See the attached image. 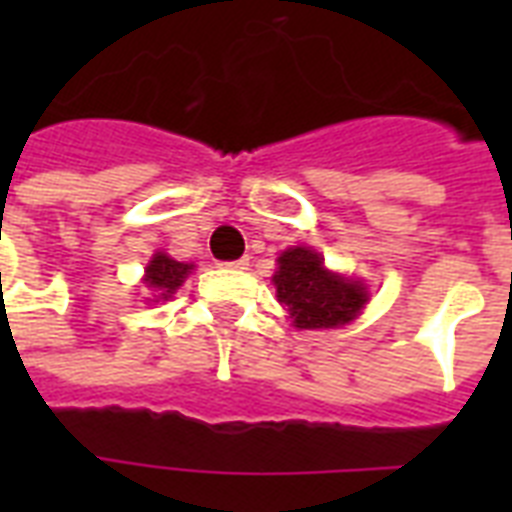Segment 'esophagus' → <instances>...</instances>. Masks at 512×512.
<instances>
[{
    "instance_id": "1",
    "label": "esophagus",
    "mask_w": 512,
    "mask_h": 512,
    "mask_svg": "<svg viewBox=\"0 0 512 512\" xmlns=\"http://www.w3.org/2000/svg\"><path fill=\"white\" fill-rule=\"evenodd\" d=\"M249 265V257H239V260H233V263H225V268H233V271H244Z\"/></svg>"
}]
</instances>
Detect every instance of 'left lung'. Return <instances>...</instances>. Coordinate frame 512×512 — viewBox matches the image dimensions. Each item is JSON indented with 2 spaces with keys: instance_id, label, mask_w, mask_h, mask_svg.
<instances>
[{
  "instance_id": "obj_1",
  "label": "left lung",
  "mask_w": 512,
  "mask_h": 512,
  "mask_svg": "<svg viewBox=\"0 0 512 512\" xmlns=\"http://www.w3.org/2000/svg\"><path fill=\"white\" fill-rule=\"evenodd\" d=\"M273 287L297 329L345 327L364 311L369 292L361 281L324 268V257L311 247H289L276 260Z\"/></svg>"
}]
</instances>
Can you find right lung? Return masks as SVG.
<instances>
[{
    "label": "right lung",
    "instance_id": "obj_1",
    "mask_svg": "<svg viewBox=\"0 0 512 512\" xmlns=\"http://www.w3.org/2000/svg\"><path fill=\"white\" fill-rule=\"evenodd\" d=\"M193 271L191 263H177L170 255L164 252H156L146 265V276H143V284H146L151 292H154V303L159 300H170L177 289L183 287V281L188 279V273Z\"/></svg>",
    "mask_w": 512,
    "mask_h": 512
}]
</instances>
